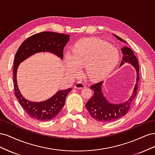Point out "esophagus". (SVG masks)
I'll return each mask as SVG.
<instances>
[{
	"label": "esophagus",
	"mask_w": 155,
	"mask_h": 155,
	"mask_svg": "<svg viewBox=\"0 0 155 155\" xmlns=\"http://www.w3.org/2000/svg\"><path fill=\"white\" fill-rule=\"evenodd\" d=\"M74 87H75V88L82 89V88H85L86 86H85V85L83 83H81V82H79H79H78V83H76V84H75Z\"/></svg>",
	"instance_id": "esophagus-1"
}]
</instances>
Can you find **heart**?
Listing matches in <instances>:
<instances>
[{
	"mask_svg": "<svg viewBox=\"0 0 155 155\" xmlns=\"http://www.w3.org/2000/svg\"><path fill=\"white\" fill-rule=\"evenodd\" d=\"M118 51L114 46L97 38L82 39L74 45L72 54H67L64 61L70 74L77 76L80 67H85L86 76L97 81L105 78L117 64Z\"/></svg>",
	"mask_w": 155,
	"mask_h": 155,
	"instance_id": "heart-1",
	"label": "heart"
}]
</instances>
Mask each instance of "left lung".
Here are the masks:
<instances>
[{
  "mask_svg": "<svg viewBox=\"0 0 155 155\" xmlns=\"http://www.w3.org/2000/svg\"><path fill=\"white\" fill-rule=\"evenodd\" d=\"M114 35L118 40L127 43V42L118 35L115 34ZM121 50L122 51L123 58L120 67L122 66L125 63H129L132 64L137 70V82L135 84L132 96L127 101L120 104H114L108 101L103 94L101 88L103 81L92 85L91 88L94 91V95L87 101L85 107L92 118L97 121H102V122H109V121H115L125 116L130 109L131 103L137 96L138 83L140 79L138 59L134 54L133 50L127 46H124L122 48H121Z\"/></svg>",
  "mask_w": 155,
  "mask_h": 155,
  "instance_id": "left-lung-1",
  "label": "left lung"
}]
</instances>
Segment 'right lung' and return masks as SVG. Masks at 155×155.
Returning a JSON list of instances; mask_svg holds the SVG:
<instances>
[{
  "label": "right lung",
  "mask_w": 155,
  "mask_h": 155,
  "mask_svg": "<svg viewBox=\"0 0 155 155\" xmlns=\"http://www.w3.org/2000/svg\"><path fill=\"white\" fill-rule=\"evenodd\" d=\"M70 35L52 31L38 33L26 39L18 48L13 63V87L18 101L32 118L40 121H48L55 118L65 104L70 88L59 91L48 100L41 102H32L22 96L17 81V71L19 64L36 53L48 51L63 58V49L69 41Z\"/></svg>",
  "instance_id": "obj_1"
}]
</instances>
